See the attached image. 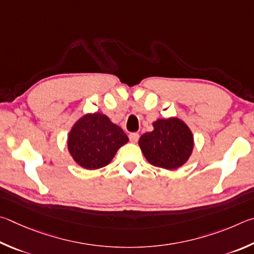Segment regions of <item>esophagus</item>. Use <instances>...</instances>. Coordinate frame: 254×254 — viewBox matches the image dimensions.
Returning a JSON list of instances; mask_svg holds the SVG:
<instances>
[{"mask_svg":"<svg viewBox=\"0 0 254 254\" xmlns=\"http://www.w3.org/2000/svg\"><path fill=\"white\" fill-rule=\"evenodd\" d=\"M129 139H130L131 143H136V141L139 139V134H138V132H130Z\"/></svg>","mask_w":254,"mask_h":254,"instance_id":"obj_1","label":"esophagus"}]
</instances>
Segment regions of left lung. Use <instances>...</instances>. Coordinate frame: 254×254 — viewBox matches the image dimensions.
Segmentation results:
<instances>
[{
    "mask_svg": "<svg viewBox=\"0 0 254 254\" xmlns=\"http://www.w3.org/2000/svg\"><path fill=\"white\" fill-rule=\"evenodd\" d=\"M154 130L139 139L141 152L154 166L175 170L188 161L193 149L190 128L177 118L157 119Z\"/></svg>",
    "mask_w": 254,
    "mask_h": 254,
    "instance_id": "1",
    "label": "left lung"
}]
</instances>
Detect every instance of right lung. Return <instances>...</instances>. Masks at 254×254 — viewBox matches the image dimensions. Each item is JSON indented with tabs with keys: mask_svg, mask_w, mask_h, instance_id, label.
<instances>
[{
	"mask_svg": "<svg viewBox=\"0 0 254 254\" xmlns=\"http://www.w3.org/2000/svg\"><path fill=\"white\" fill-rule=\"evenodd\" d=\"M128 137L117 125L102 114L86 115L71 129L68 147L71 156L87 170L108 165Z\"/></svg>",
	"mask_w": 254,
	"mask_h": 254,
	"instance_id": "right-lung-1",
	"label": "right lung"
}]
</instances>
